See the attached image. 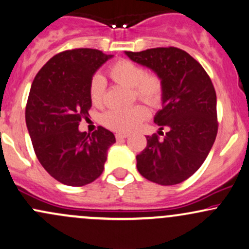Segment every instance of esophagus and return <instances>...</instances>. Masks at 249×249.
<instances>
[{"label": "esophagus", "mask_w": 249, "mask_h": 249, "mask_svg": "<svg viewBox=\"0 0 249 249\" xmlns=\"http://www.w3.org/2000/svg\"><path fill=\"white\" fill-rule=\"evenodd\" d=\"M128 134H125V133H116V139L117 141H123V139L127 138Z\"/></svg>", "instance_id": "obj_1"}]
</instances>
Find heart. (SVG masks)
Returning a JSON list of instances; mask_svg holds the SVG:
<instances>
[{"instance_id": "b5f03b06", "label": "heart", "mask_w": 249, "mask_h": 249, "mask_svg": "<svg viewBox=\"0 0 249 249\" xmlns=\"http://www.w3.org/2000/svg\"><path fill=\"white\" fill-rule=\"evenodd\" d=\"M112 81L131 88L133 95L151 107H158L162 102L165 92L164 81L157 72H146L142 67L130 59H119L107 70ZM91 103L101 107L105 99V81L96 75L89 85ZM148 117V110L144 105H133L125 108H113L103 115L102 122L110 130L127 133L133 131Z\"/></svg>"}]
</instances>
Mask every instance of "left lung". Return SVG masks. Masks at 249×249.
<instances>
[{"mask_svg": "<svg viewBox=\"0 0 249 249\" xmlns=\"http://www.w3.org/2000/svg\"><path fill=\"white\" fill-rule=\"evenodd\" d=\"M125 53L158 73L165 87L154 123L168 131H159L162 139L156 133L146 137V147L137 154V168L144 178L164 186L185 181L207 158L218 133L213 83L201 64L178 48Z\"/></svg>", "mask_w": 249, "mask_h": 249, "instance_id": "obj_1", "label": "left lung"}]
</instances>
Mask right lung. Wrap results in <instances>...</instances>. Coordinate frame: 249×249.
Here are the masks:
<instances>
[{
    "mask_svg": "<svg viewBox=\"0 0 249 249\" xmlns=\"http://www.w3.org/2000/svg\"><path fill=\"white\" fill-rule=\"evenodd\" d=\"M112 55L96 49L57 53L34 79L25 107V123L37 159L53 178L68 186H84L103 173L115 134L99 126L78 130L91 107L89 85Z\"/></svg>",
    "mask_w": 249,
    "mask_h": 249,
    "instance_id": "right-lung-1",
    "label": "right lung"
}]
</instances>
